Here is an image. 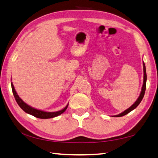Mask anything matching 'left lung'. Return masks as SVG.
Here are the masks:
<instances>
[{"label":"left lung","instance_id":"1","mask_svg":"<svg viewBox=\"0 0 158 158\" xmlns=\"http://www.w3.org/2000/svg\"><path fill=\"white\" fill-rule=\"evenodd\" d=\"M143 71H144V80H143V85L142 87V91H141L140 95L139 97H138V99L136 101V102L131 106V107L129 108L127 110H125L124 112H122V113L118 114V115H115L114 117H123V116L128 114L129 112H130L131 110H133L134 109L136 108L137 106L139 105L140 103L142 101V99L144 97V93H145V90H146V82H147V73H146V67H145V65L143 63Z\"/></svg>","mask_w":158,"mask_h":158}]
</instances>
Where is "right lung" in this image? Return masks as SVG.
I'll return each mask as SVG.
<instances>
[{
  "mask_svg": "<svg viewBox=\"0 0 158 158\" xmlns=\"http://www.w3.org/2000/svg\"><path fill=\"white\" fill-rule=\"evenodd\" d=\"M11 89H12V91H13V94L14 95V98L15 99V101L17 102L19 106L25 112H27L28 114H30L31 115L34 116V117H37V118H53L57 117L60 114H61L63 112H65L66 110V109L67 108V106H68V104L67 105L66 107L65 108H63V110L57 111V112H44L42 110H37V109H35L31 107L30 106L27 105L26 103H24L23 101L19 97L18 95L16 93L15 90L14 89V86L13 85V84L11 82Z\"/></svg>",
  "mask_w": 158,
  "mask_h": 158,
  "instance_id": "1",
  "label": "right lung"
}]
</instances>
